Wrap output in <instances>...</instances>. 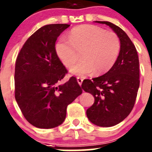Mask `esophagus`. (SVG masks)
I'll return each instance as SVG.
<instances>
[{
  "label": "esophagus",
  "instance_id": "esophagus-1",
  "mask_svg": "<svg viewBox=\"0 0 152 152\" xmlns=\"http://www.w3.org/2000/svg\"><path fill=\"white\" fill-rule=\"evenodd\" d=\"M77 82H78V83H79V85L81 86L82 84V82H83V79L80 77H77Z\"/></svg>",
  "mask_w": 152,
  "mask_h": 152
}]
</instances>
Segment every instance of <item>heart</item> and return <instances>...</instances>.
Listing matches in <instances>:
<instances>
[{
  "label": "heart",
  "instance_id": "heart-1",
  "mask_svg": "<svg viewBox=\"0 0 152 152\" xmlns=\"http://www.w3.org/2000/svg\"><path fill=\"white\" fill-rule=\"evenodd\" d=\"M68 38L61 37L55 50L58 57L66 67L73 66L81 53L82 61L70 72L79 76L109 71L115 63L121 50L120 39L115 33L93 25H80L69 32Z\"/></svg>",
  "mask_w": 152,
  "mask_h": 152
}]
</instances>
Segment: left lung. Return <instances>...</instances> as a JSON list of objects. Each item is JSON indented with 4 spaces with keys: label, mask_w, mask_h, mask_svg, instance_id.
<instances>
[{
    "label": "left lung",
    "mask_w": 152,
    "mask_h": 152,
    "mask_svg": "<svg viewBox=\"0 0 152 152\" xmlns=\"http://www.w3.org/2000/svg\"><path fill=\"white\" fill-rule=\"evenodd\" d=\"M109 26L121 42L118 57L113 67L99 77L85 79L82 88L91 93L95 102L87 110L90 122L99 126L121 123L134 107L140 85L139 59L135 46L120 27L108 21H96Z\"/></svg>",
    "instance_id": "1"
}]
</instances>
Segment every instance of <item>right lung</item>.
Listing matches in <instances>:
<instances>
[{
    "mask_svg": "<svg viewBox=\"0 0 152 152\" xmlns=\"http://www.w3.org/2000/svg\"><path fill=\"white\" fill-rule=\"evenodd\" d=\"M69 26L50 24L41 27L26 41L17 57L15 99L25 118L37 128L62 124L67 105L82 93L73 76L59 85L67 70L56 54L55 43Z\"/></svg>",
    "mask_w": 152,
    "mask_h": 152,
    "instance_id": "add662e5",
    "label": "right lung"
}]
</instances>
